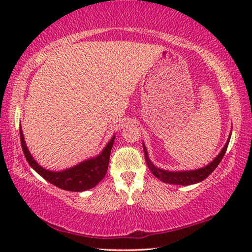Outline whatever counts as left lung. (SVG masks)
Here are the masks:
<instances>
[{
	"label": "left lung",
	"mask_w": 252,
	"mask_h": 252,
	"mask_svg": "<svg viewBox=\"0 0 252 252\" xmlns=\"http://www.w3.org/2000/svg\"><path fill=\"white\" fill-rule=\"evenodd\" d=\"M230 138H231V133L229 134V138L227 140V142H225L224 147L222 148V150L220 151L219 155L217 156L208 165L200 169H195V170H187V171L186 170L185 171H169V170H163L156 167V165L151 162V160L149 159L146 146H144V143L142 144H143V151H144V157H146L147 165L148 168L150 169V171L153 173V176L157 177L160 181L164 183H169V185L190 186V185H194V183L203 181L204 179L210 176V174L213 172V170L218 167L220 161L222 160L225 151H227Z\"/></svg>",
	"instance_id": "8db88e82"
}]
</instances>
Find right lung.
<instances>
[{"instance_id": "right-lung-1", "label": "right lung", "mask_w": 252, "mask_h": 252, "mask_svg": "<svg viewBox=\"0 0 252 252\" xmlns=\"http://www.w3.org/2000/svg\"><path fill=\"white\" fill-rule=\"evenodd\" d=\"M20 138L21 146H22V150L25 158H27V161L42 178H44L46 181L52 183L55 187L61 188L63 190L81 192V191H85L94 188L105 177V173L108 171L109 167L111 149L113 147L116 135H113L111 138V140L104 147L100 155L80 162L79 164L66 170H63V171H50V170H46L43 167H41L34 160V158L30 153L27 147V143L24 141L23 131L21 127Z\"/></svg>"}]
</instances>
